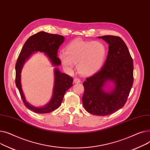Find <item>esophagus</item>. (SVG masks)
<instances>
[{
  "instance_id": "esophagus-1",
  "label": "esophagus",
  "mask_w": 150,
  "mask_h": 150,
  "mask_svg": "<svg viewBox=\"0 0 150 150\" xmlns=\"http://www.w3.org/2000/svg\"><path fill=\"white\" fill-rule=\"evenodd\" d=\"M74 83H80L81 82V80L78 78H75L74 79Z\"/></svg>"
}]
</instances>
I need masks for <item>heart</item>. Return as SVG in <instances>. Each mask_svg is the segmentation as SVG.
<instances>
[{
    "instance_id": "b5f03b06",
    "label": "heart",
    "mask_w": 150,
    "mask_h": 150,
    "mask_svg": "<svg viewBox=\"0 0 150 150\" xmlns=\"http://www.w3.org/2000/svg\"><path fill=\"white\" fill-rule=\"evenodd\" d=\"M106 54L107 49L103 43L77 39L69 43L65 51H60L59 56L67 69H72L77 64L79 73L91 75L102 67Z\"/></svg>"
}]
</instances>
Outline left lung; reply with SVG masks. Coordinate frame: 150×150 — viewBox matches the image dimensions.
<instances>
[{"instance_id": "8db88e82", "label": "left lung", "mask_w": 150, "mask_h": 150, "mask_svg": "<svg viewBox=\"0 0 150 150\" xmlns=\"http://www.w3.org/2000/svg\"><path fill=\"white\" fill-rule=\"evenodd\" d=\"M108 45L103 67L83 83L82 102L85 109L96 116H107L124 106L133 83V62L125 43L114 36L98 37ZM111 82V91L104 88Z\"/></svg>"}]
</instances>
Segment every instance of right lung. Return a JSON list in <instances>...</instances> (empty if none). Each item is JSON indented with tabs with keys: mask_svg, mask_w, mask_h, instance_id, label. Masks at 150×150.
Masks as SVG:
<instances>
[{
	"mask_svg": "<svg viewBox=\"0 0 150 150\" xmlns=\"http://www.w3.org/2000/svg\"><path fill=\"white\" fill-rule=\"evenodd\" d=\"M64 39L65 38L61 35L44 31L39 32L30 37L25 42L17 60L15 67L16 86L25 106L35 112L45 114L57 109L63 100L65 92L72 86L73 79L68 75L62 73L57 67L54 68V83L52 98L45 106L36 107L26 101L22 88L21 71L23 66L29 57L38 51L45 53L54 67L60 65L61 61L57 57V50L64 42Z\"/></svg>",
	"mask_w": 150,
	"mask_h": 150,
	"instance_id": "add662e5",
	"label": "right lung"
}]
</instances>
